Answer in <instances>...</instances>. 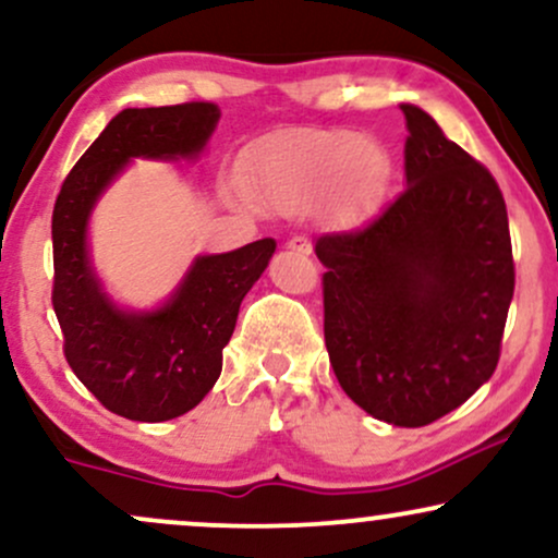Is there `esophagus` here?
I'll use <instances>...</instances> for the list:
<instances>
[{"label": "esophagus", "instance_id": "34e87169", "mask_svg": "<svg viewBox=\"0 0 558 558\" xmlns=\"http://www.w3.org/2000/svg\"><path fill=\"white\" fill-rule=\"evenodd\" d=\"M288 248H291V252H296V254H312V241L306 239V235H293L291 241H288Z\"/></svg>", "mask_w": 558, "mask_h": 558}]
</instances>
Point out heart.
Masks as SVG:
<instances>
[{"label": "heart", "mask_w": 558, "mask_h": 558, "mask_svg": "<svg viewBox=\"0 0 558 558\" xmlns=\"http://www.w3.org/2000/svg\"><path fill=\"white\" fill-rule=\"evenodd\" d=\"M383 149L354 131H299L254 165V189L267 207L301 213L328 196L338 220H356L386 181Z\"/></svg>", "instance_id": "b5f03b06"}]
</instances>
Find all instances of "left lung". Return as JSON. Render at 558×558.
Returning a JSON list of instances; mask_svg holds the SVG:
<instances>
[{"instance_id":"8db88e82","label":"left lung","mask_w":558,"mask_h":558,"mask_svg":"<svg viewBox=\"0 0 558 558\" xmlns=\"http://www.w3.org/2000/svg\"><path fill=\"white\" fill-rule=\"evenodd\" d=\"M407 189L375 220L315 243L325 345L351 401L422 427L453 412L496 369L511 296L509 217L485 165L401 105Z\"/></svg>"}]
</instances>
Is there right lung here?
I'll return each mask as SVG.
<instances>
[{"instance_id": "1", "label": "right lung", "mask_w": 558, "mask_h": 558, "mask_svg": "<svg viewBox=\"0 0 558 558\" xmlns=\"http://www.w3.org/2000/svg\"><path fill=\"white\" fill-rule=\"evenodd\" d=\"M220 110L183 101L114 114L68 172L52 213V306L75 377L110 412L165 422L191 412L213 390L239 306L275 252L262 239L198 257L172 299L155 312H123L101 293L86 248L92 207L133 157H196Z\"/></svg>"}]
</instances>
